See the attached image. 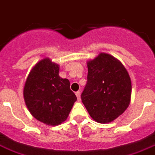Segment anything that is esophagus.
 I'll use <instances>...</instances> for the list:
<instances>
[{"mask_svg":"<svg viewBox=\"0 0 155 155\" xmlns=\"http://www.w3.org/2000/svg\"><path fill=\"white\" fill-rule=\"evenodd\" d=\"M76 95H77V97H78V100H80V96H81V91H77L76 92Z\"/></svg>","mask_w":155,"mask_h":155,"instance_id":"1","label":"esophagus"}]
</instances>
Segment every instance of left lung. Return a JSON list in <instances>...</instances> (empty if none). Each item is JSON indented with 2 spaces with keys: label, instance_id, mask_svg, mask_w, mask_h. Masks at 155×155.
Masks as SVG:
<instances>
[{
  "label": "left lung",
  "instance_id": "obj_1",
  "mask_svg": "<svg viewBox=\"0 0 155 155\" xmlns=\"http://www.w3.org/2000/svg\"><path fill=\"white\" fill-rule=\"evenodd\" d=\"M87 82L81 98L94 120L110 123L123 114L131 101V82L124 66L114 57L101 53L87 63Z\"/></svg>",
  "mask_w": 155,
  "mask_h": 155
}]
</instances>
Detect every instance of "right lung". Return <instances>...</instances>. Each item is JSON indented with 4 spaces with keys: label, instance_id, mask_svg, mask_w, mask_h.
Instances as JSON below:
<instances>
[{
    "label": "right lung",
    "instance_id": "right-lung-1",
    "mask_svg": "<svg viewBox=\"0 0 155 155\" xmlns=\"http://www.w3.org/2000/svg\"><path fill=\"white\" fill-rule=\"evenodd\" d=\"M59 65L49 59L41 60L29 73L24 89L29 112L38 120L51 126L64 122L77 101L70 82L59 76Z\"/></svg>",
    "mask_w": 155,
    "mask_h": 155
}]
</instances>
